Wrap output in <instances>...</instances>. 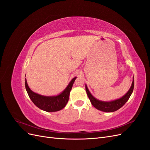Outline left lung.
I'll list each match as a JSON object with an SVG mask.
<instances>
[{"instance_id":"8db88e82","label":"left lung","mask_w":150,"mask_h":150,"mask_svg":"<svg viewBox=\"0 0 150 150\" xmlns=\"http://www.w3.org/2000/svg\"><path fill=\"white\" fill-rule=\"evenodd\" d=\"M134 89V78L133 79V82L131 84V87L129 91L127 92L125 95L122 96L121 98H119L116 100H113L111 101H103L98 100L96 98H95L93 95L91 94L89 91L87 87V85L86 84V91L88 94V96L90 99V101L92 105L96 108L97 110H100L104 112H114L119 110L124 104L128 101L129 97L132 94Z\"/></svg>"}]
</instances>
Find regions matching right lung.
Segmentation results:
<instances>
[{"label": "right lung", "mask_w": 150, "mask_h": 150, "mask_svg": "<svg viewBox=\"0 0 150 150\" xmlns=\"http://www.w3.org/2000/svg\"><path fill=\"white\" fill-rule=\"evenodd\" d=\"M77 78H72L69 84L63 91L57 96H43L35 93L32 91L27 83L25 78V86L30 99L35 105L40 110L47 112H55L61 110L64 108L69 100L70 91L74 81Z\"/></svg>", "instance_id": "1"}]
</instances>
